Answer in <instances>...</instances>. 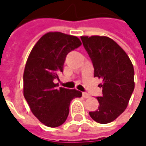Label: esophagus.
Listing matches in <instances>:
<instances>
[{
	"label": "esophagus",
	"instance_id": "esophagus-1",
	"mask_svg": "<svg viewBox=\"0 0 146 146\" xmlns=\"http://www.w3.org/2000/svg\"><path fill=\"white\" fill-rule=\"evenodd\" d=\"M82 97L85 98H90V95L88 93H86V92H83L82 93Z\"/></svg>",
	"mask_w": 146,
	"mask_h": 146
}]
</instances>
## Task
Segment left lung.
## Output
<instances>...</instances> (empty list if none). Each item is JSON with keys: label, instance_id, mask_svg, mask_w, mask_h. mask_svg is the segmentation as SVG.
I'll list each match as a JSON object with an SVG mask.
<instances>
[{"label": "left lung", "instance_id": "8db88e82", "mask_svg": "<svg viewBox=\"0 0 146 146\" xmlns=\"http://www.w3.org/2000/svg\"><path fill=\"white\" fill-rule=\"evenodd\" d=\"M81 39L94 67V76L102 80L98 109L89 112L99 123H108L126 109L135 89L134 66L125 51L105 36H82Z\"/></svg>", "mask_w": 146, "mask_h": 146}]
</instances>
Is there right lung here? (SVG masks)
I'll return each instance as SVG.
<instances>
[{"mask_svg":"<svg viewBox=\"0 0 146 146\" xmlns=\"http://www.w3.org/2000/svg\"><path fill=\"white\" fill-rule=\"evenodd\" d=\"M82 45L81 40L60 32H49L33 48L23 73V95L33 115L44 125L55 128L69 115L70 103L82 93L60 87L54 82L63 71L66 55Z\"/></svg>","mask_w":146,"mask_h":146,"instance_id":"obj_1","label":"right lung"}]
</instances>
